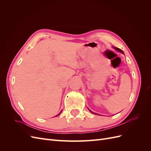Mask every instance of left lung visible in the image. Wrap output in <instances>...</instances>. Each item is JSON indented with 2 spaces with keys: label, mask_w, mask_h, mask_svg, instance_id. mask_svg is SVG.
<instances>
[{
  "label": "left lung",
  "mask_w": 151,
  "mask_h": 151,
  "mask_svg": "<svg viewBox=\"0 0 151 151\" xmlns=\"http://www.w3.org/2000/svg\"><path fill=\"white\" fill-rule=\"evenodd\" d=\"M114 49H115V50H116V51H118V52H121L122 53H123V54H124V53H123V52L122 51V50H120V48H116V47H113ZM88 109H89V111L91 112V113H93V114H96V115H98V114L97 113H94V112H93L92 111H91L90 110V109L88 108Z\"/></svg>",
  "instance_id": "8db88e82"
}]
</instances>
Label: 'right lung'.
<instances>
[{"mask_svg":"<svg viewBox=\"0 0 151 151\" xmlns=\"http://www.w3.org/2000/svg\"><path fill=\"white\" fill-rule=\"evenodd\" d=\"M62 111H60V113H58V115H56V116H58V115H60V113H62Z\"/></svg>","mask_w":151,"mask_h":151,"instance_id":"right-lung-1","label":"right lung"}]
</instances>
